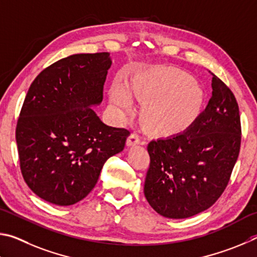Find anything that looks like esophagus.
<instances>
[{
    "mask_svg": "<svg viewBox=\"0 0 257 257\" xmlns=\"http://www.w3.org/2000/svg\"><path fill=\"white\" fill-rule=\"evenodd\" d=\"M140 142H141L140 137H139L137 133H131V134H130V137L127 138L126 145H127L128 147H133V146L139 145V143H140Z\"/></svg>",
    "mask_w": 257,
    "mask_h": 257,
    "instance_id": "1",
    "label": "esophagus"
}]
</instances>
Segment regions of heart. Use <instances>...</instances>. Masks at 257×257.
Listing matches in <instances>:
<instances>
[{"label":"heart","instance_id":"b5f03b06","mask_svg":"<svg viewBox=\"0 0 257 257\" xmlns=\"http://www.w3.org/2000/svg\"><path fill=\"white\" fill-rule=\"evenodd\" d=\"M138 100L147 103L142 120L150 131L172 134L182 131L194 119L203 101V91L185 72L168 69L154 72L131 87ZM110 103L120 115L133 110V100L125 85L110 89Z\"/></svg>","mask_w":257,"mask_h":257}]
</instances>
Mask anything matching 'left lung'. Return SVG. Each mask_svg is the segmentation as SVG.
<instances>
[{"label":"left lung","instance_id":"1","mask_svg":"<svg viewBox=\"0 0 257 257\" xmlns=\"http://www.w3.org/2000/svg\"><path fill=\"white\" fill-rule=\"evenodd\" d=\"M208 106L185 131L148 145L145 195L156 212L185 219L215 203L230 179L240 150L239 108L217 75Z\"/></svg>","mask_w":257,"mask_h":257}]
</instances>
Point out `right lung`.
Instances as JSON below:
<instances>
[{"label": "right lung", "instance_id": "1", "mask_svg": "<svg viewBox=\"0 0 257 257\" xmlns=\"http://www.w3.org/2000/svg\"><path fill=\"white\" fill-rule=\"evenodd\" d=\"M109 53L75 54L36 76L16 128L20 169L40 199L72 205L96 185L103 164L124 149L130 132L103 124L91 106L102 101Z\"/></svg>", "mask_w": 257, "mask_h": 257}]
</instances>
